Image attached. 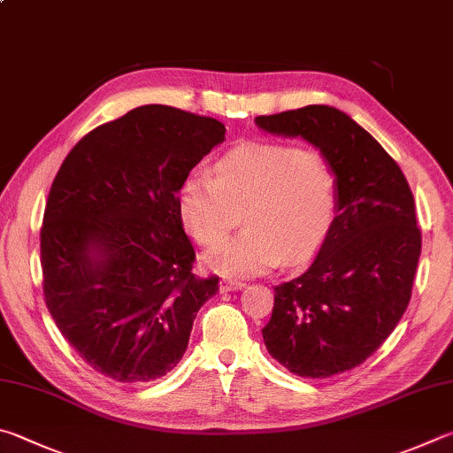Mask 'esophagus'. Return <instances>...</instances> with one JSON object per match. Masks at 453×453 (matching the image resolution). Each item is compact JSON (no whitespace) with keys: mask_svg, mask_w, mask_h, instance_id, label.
I'll list each match as a JSON object with an SVG mask.
<instances>
[{"mask_svg":"<svg viewBox=\"0 0 453 453\" xmlns=\"http://www.w3.org/2000/svg\"><path fill=\"white\" fill-rule=\"evenodd\" d=\"M245 283L243 281H237V279H227L224 277L219 281V291L221 293H227V291H235V289H242Z\"/></svg>","mask_w":453,"mask_h":453,"instance_id":"obj_1","label":"esophagus"}]
</instances>
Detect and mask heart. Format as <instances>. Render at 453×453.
Wrapping results in <instances>:
<instances>
[{"label": "heart", "instance_id": "b5f03b06", "mask_svg": "<svg viewBox=\"0 0 453 453\" xmlns=\"http://www.w3.org/2000/svg\"><path fill=\"white\" fill-rule=\"evenodd\" d=\"M176 202L186 232L205 248L243 211L249 227L213 248L205 265L221 275H257L281 259L295 265L317 253L339 213V176L319 148L248 142L221 154L211 178L188 174Z\"/></svg>", "mask_w": 453, "mask_h": 453}]
</instances>
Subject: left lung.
Returning a JSON list of instances; mask_svg holds the SVG:
<instances>
[{
    "label": "left lung",
    "mask_w": 453,
    "mask_h": 453,
    "mask_svg": "<svg viewBox=\"0 0 453 453\" xmlns=\"http://www.w3.org/2000/svg\"><path fill=\"white\" fill-rule=\"evenodd\" d=\"M255 122L315 144L339 176L333 229L305 273L275 285L263 341L297 376L347 372L388 339L412 297L422 251L412 190L396 160L339 109L309 104Z\"/></svg>",
    "instance_id": "obj_1"
}]
</instances>
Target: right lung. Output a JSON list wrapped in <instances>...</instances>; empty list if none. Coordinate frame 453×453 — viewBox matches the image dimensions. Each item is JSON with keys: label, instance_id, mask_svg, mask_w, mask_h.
<instances>
[{"label": "right lung", "instance_id": "add662e5", "mask_svg": "<svg viewBox=\"0 0 453 453\" xmlns=\"http://www.w3.org/2000/svg\"><path fill=\"white\" fill-rule=\"evenodd\" d=\"M219 120L144 104L85 134L63 160L41 226L47 309L81 358L117 382H150L186 352L219 277L194 273L178 188Z\"/></svg>", "mask_w": 453, "mask_h": 453}]
</instances>
